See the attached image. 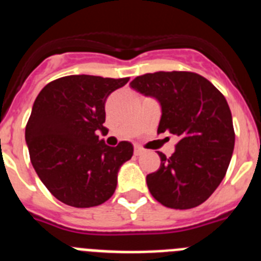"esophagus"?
<instances>
[{
  "mask_svg": "<svg viewBox=\"0 0 261 261\" xmlns=\"http://www.w3.org/2000/svg\"><path fill=\"white\" fill-rule=\"evenodd\" d=\"M144 153V149L141 146H135V154L136 155H141Z\"/></svg>",
  "mask_w": 261,
  "mask_h": 261,
  "instance_id": "34e87169",
  "label": "esophagus"
}]
</instances>
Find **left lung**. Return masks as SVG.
<instances>
[{
    "label": "left lung",
    "mask_w": 261,
    "mask_h": 261,
    "mask_svg": "<svg viewBox=\"0 0 261 261\" xmlns=\"http://www.w3.org/2000/svg\"><path fill=\"white\" fill-rule=\"evenodd\" d=\"M130 87L161 106L157 133L179 139L171 157L158 152L160 169L146 175L150 194L170 208L199 206L217 190L232 157L235 132L226 99L206 77L186 71L145 73Z\"/></svg>",
    "instance_id": "left-lung-1"
}]
</instances>
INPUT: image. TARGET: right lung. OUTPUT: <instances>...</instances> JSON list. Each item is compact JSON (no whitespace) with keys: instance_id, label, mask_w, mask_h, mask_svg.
Returning <instances> with one entry per match:
<instances>
[{"instance_id":"1","label":"right lung","mask_w":261,"mask_h":261,"mask_svg":"<svg viewBox=\"0 0 261 261\" xmlns=\"http://www.w3.org/2000/svg\"><path fill=\"white\" fill-rule=\"evenodd\" d=\"M129 77L70 75L43 87L34 101L24 139L30 161L51 194L72 207H93L112 197L121 165L133 145H106L107 97Z\"/></svg>"}]
</instances>
